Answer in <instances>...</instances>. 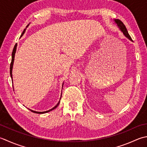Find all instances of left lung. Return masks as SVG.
<instances>
[{
  "label": "left lung",
  "mask_w": 147,
  "mask_h": 147,
  "mask_svg": "<svg viewBox=\"0 0 147 147\" xmlns=\"http://www.w3.org/2000/svg\"><path fill=\"white\" fill-rule=\"evenodd\" d=\"M114 21H115V22L116 23L117 25H118V27H119V28H120V30L122 31V32L123 34V35H124L126 37H127V38H128L129 40H131V41H133V40H132L131 36H129L127 28H126L124 24H123V22H122L119 19L114 20Z\"/></svg>",
  "instance_id": "8db88e82"
}]
</instances>
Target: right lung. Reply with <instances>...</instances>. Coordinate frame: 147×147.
<instances>
[{
  "label": "right lung",
  "instance_id": "1",
  "mask_svg": "<svg viewBox=\"0 0 147 147\" xmlns=\"http://www.w3.org/2000/svg\"><path fill=\"white\" fill-rule=\"evenodd\" d=\"M28 25H29V24H28ZM28 25L27 26V27H26V28L28 27ZM25 30H26V28H25L24 30L23 31V32H22V34L21 36H22L23 35H24V33H25ZM16 47H17V44H16L15 45H14V48H13V52H12V59H11V64H10V75H11V80H12V81H13V77H12V76H13V74H12V70H13V63H14V55H15V53H16ZM62 87H63V85H62ZM61 96H62V94H61ZM60 99H61V97H60ZM60 100L59 101V102L57 103L56 106H55L53 108H51V109H50V110H48V111H42V112H41V111H36L32 110H30V109H28V110H30L32 112H33V113H35L42 114V113H48V112L50 111H51V110H54V109H55V108L57 107V106H58V105H59V103H60Z\"/></svg>",
  "mask_w": 147,
  "mask_h": 147
}]
</instances>
